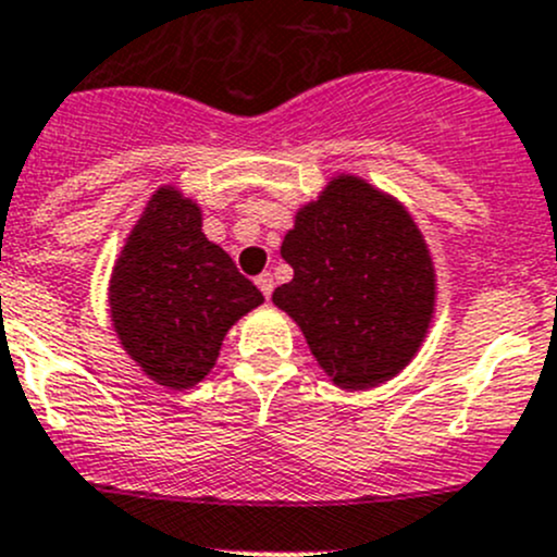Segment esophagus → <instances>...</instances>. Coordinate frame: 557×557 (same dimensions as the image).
I'll return each instance as SVG.
<instances>
[{"label":"esophagus","mask_w":557,"mask_h":557,"mask_svg":"<svg viewBox=\"0 0 557 557\" xmlns=\"http://www.w3.org/2000/svg\"><path fill=\"white\" fill-rule=\"evenodd\" d=\"M256 285H258V288H261V294L269 299V296H272V290H274V277H272V274H269V272L258 274Z\"/></svg>","instance_id":"34e87169"}]
</instances>
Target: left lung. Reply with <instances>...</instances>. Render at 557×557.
I'll list each match as a JSON object with an SVG mask.
<instances>
[{
    "mask_svg": "<svg viewBox=\"0 0 557 557\" xmlns=\"http://www.w3.org/2000/svg\"><path fill=\"white\" fill-rule=\"evenodd\" d=\"M280 252L294 280L274 305L301 325L336 385L361 391L407 367L434 312V269L396 201L363 180H334L296 215Z\"/></svg>",
    "mask_w": 557,
    "mask_h": 557,
    "instance_id": "8db88e82",
    "label": "left lung"
}]
</instances>
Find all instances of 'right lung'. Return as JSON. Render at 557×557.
I'll return each mask as SVG.
<instances>
[{
  "label": "right lung",
  "instance_id": "1",
  "mask_svg": "<svg viewBox=\"0 0 557 557\" xmlns=\"http://www.w3.org/2000/svg\"><path fill=\"white\" fill-rule=\"evenodd\" d=\"M263 301L232 256L201 234L194 201L161 188L110 280L121 345L159 385L183 391L215 367L226 331Z\"/></svg>",
  "mask_w": 557,
  "mask_h": 557
}]
</instances>
